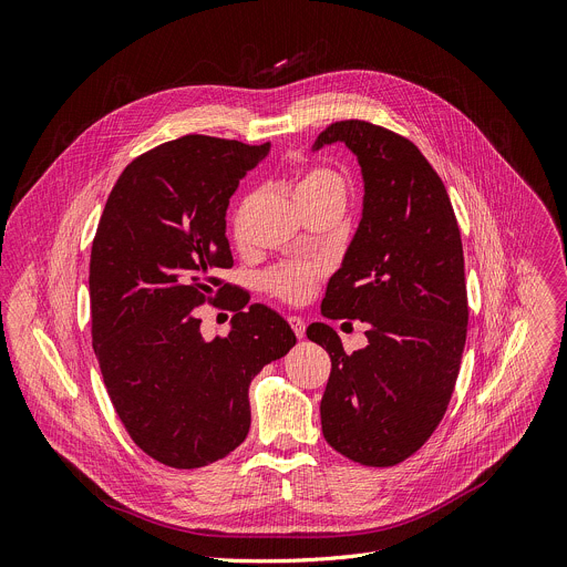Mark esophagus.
Wrapping results in <instances>:
<instances>
[{"instance_id":"1","label":"esophagus","mask_w":567,"mask_h":567,"mask_svg":"<svg viewBox=\"0 0 567 567\" xmlns=\"http://www.w3.org/2000/svg\"><path fill=\"white\" fill-rule=\"evenodd\" d=\"M288 323H290V328L295 330V334H297L299 339L306 334V321H303L301 317H288Z\"/></svg>"}]
</instances>
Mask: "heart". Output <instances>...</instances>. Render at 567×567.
Here are the masks:
<instances>
[{"instance_id": "1", "label": "heart", "mask_w": 567, "mask_h": 567, "mask_svg": "<svg viewBox=\"0 0 567 567\" xmlns=\"http://www.w3.org/2000/svg\"><path fill=\"white\" fill-rule=\"evenodd\" d=\"M292 196L301 209H308L321 203H337L347 207L349 185L339 172L323 165H312L299 172L297 178L292 181ZM241 233H239V220H237V237ZM323 272H326V266L321 261L290 259L270 268L264 275V286L270 295L279 297L281 301L306 303L315 295L319 281L323 279Z\"/></svg>"}]
</instances>
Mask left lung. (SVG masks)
I'll return each mask as SVG.
<instances>
[{"label": "left lung", "instance_id": "obj_1", "mask_svg": "<svg viewBox=\"0 0 567 567\" xmlns=\"http://www.w3.org/2000/svg\"><path fill=\"white\" fill-rule=\"evenodd\" d=\"M337 141L358 156L364 209L321 312L369 323V347L349 355L328 323L308 326L330 355L321 431L349 461L393 467L431 437L458 380L470 319L461 228L442 178L409 138L339 121L315 150Z\"/></svg>", "mask_w": 567, "mask_h": 567}]
</instances>
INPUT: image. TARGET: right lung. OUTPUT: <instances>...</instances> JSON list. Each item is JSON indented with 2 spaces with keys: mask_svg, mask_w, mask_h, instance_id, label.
<instances>
[{
  "mask_svg": "<svg viewBox=\"0 0 567 567\" xmlns=\"http://www.w3.org/2000/svg\"><path fill=\"white\" fill-rule=\"evenodd\" d=\"M270 152L189 134L132 161L113 185L89 264L91 339L132 440L174 470L225 458L250 431V382L297 342L288 321L216 277L233 268L225 209ZM236 312L205 343L195 306Z\"/></svg>",
  "mask_w": 567,
  "mask_h": 567,
  "instance_id": "obj_1",
  "label": "right lung"
}]
</instances>
